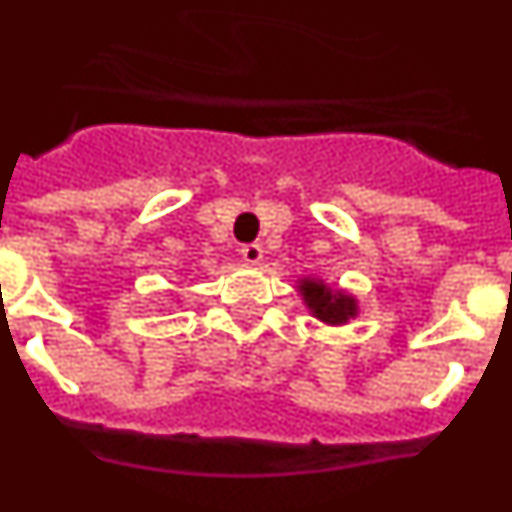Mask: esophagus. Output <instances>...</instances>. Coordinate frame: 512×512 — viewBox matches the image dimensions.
<instances>
[{"label":"esophagus","mask_w":512,"mask_h":512,"mask_svg":"<svg viewBox=\"0 0 512 512\" xmlns=\"http://www.w3.org/2000/svg\"><path fill=\"white\" fill-rule=\"evenodd\" d=\"M241 256L246 264H259V261L264 259V248H261L259 243H246V246L241 248Z\"/></svg>","instance_id":"esophagus-1"}]
</instances>
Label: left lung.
<instances>
[{
	"mask_svg": "<svg viewBox=\"0 0 512 512\" xmlns=\"http://www.w3.org/2000/svg\"><path fill=\"white\" fill-rule=\"evenodd\" d=\"M300 295L307 310L328 325H346L348 320L359 315L356 297L330 289L323 279H300Z\"/></svg>",
	"mask_w": 512,
	"mask_h": 512,
	"instance_id": "8db88e82",
	"label": "left lung"
}]
</instances>
